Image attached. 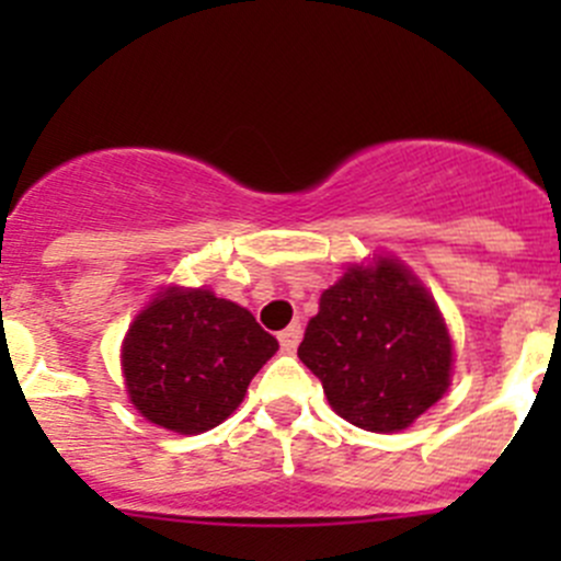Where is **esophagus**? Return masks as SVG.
<instances>
[{
    "label": "esophagus",
    "instance_id": "34e87169",
    "mask_svg": "<svg viewBox=\"0 0 561 561\" xmlns=\"http://www.w3.org/2000/svg\"><path fill=\"white\" fill-rule=\"evenodd\" d=\"M301 336H304L301 322H293V325H287L285 331L279 333V344H282V350H285V353H293V350L298 347V342H301Z\"/></svg>",
    "mask_w": 561,
    "mask_h": 561
}]
</instances>
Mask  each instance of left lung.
<instances>
[{
    "mask_svg": "<svg viewBox=\"0 0 561 561\" xmlns=\"http://www.w3.org/2000/svg\"><path fill=\"white\" fill-rule=\"evenodd\" d=\"M298 358L336 415L366 432H401L450 386L454 342L437 304L393 257L350 265L320 296Z\"/></svg>",
    "mask_w": 561,
    "mask_h": 561,
    "instance_id": "1",
    "label": "left lung"
}]
</instances>
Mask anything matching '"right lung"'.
<instances>
[{
    "label": "right lung",
    "mask_w": 561,
    "mask_h": 561,
    "mask_svg": "<svg viewBox=\"0 0 561 561\" xmlns=\"http://www.w3.org/2000/svg\"><path fill=\"white\" fill-rule=\"evenodd\" d=\"M279 350L252 312L206 287H168L129 325L124 386L135 410L175 434L219 426Z\"/></svg>",
    "instance_id": "right-lung-1"
}]
</instances>
